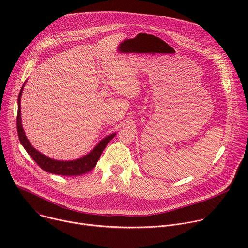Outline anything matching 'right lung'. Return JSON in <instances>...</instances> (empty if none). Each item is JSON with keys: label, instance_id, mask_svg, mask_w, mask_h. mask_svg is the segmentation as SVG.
<instances>
[{"label": "right lung", "instance_id": "add662e5", "mask_svg": "<svg viewBox=\"0 0 248 248\" xmlns=\"http://www.w3.org/2000/svg\"><path fill=\"white\" fill-rule=\"evenodd\" d=\"M24 86V84H23ZM23 86L20 89L19 95H18V108H17V117H16V127H17V133L20 143L25 148L26 152L29 154V156L37 163V165L44 170L45 171L55 173V174H61V175H81L83 173H86L87 171L91 170L93 168H95L103 150L105 149L106 145H107L110 141L114 138L116 133L110 134L103 138L100 142L93 148V150L88 153L86 156L73 160V161H58L51 159L39 151L35 149L28 141L24 130L22 128L21 124V111H20V98L23 90Z\"/></svg>", "mask_w": 248, "mask_h": 248}]
</instances>
